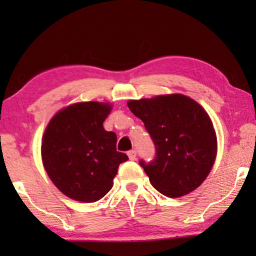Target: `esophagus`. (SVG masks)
<instances>
[{"label": "esophagus", "mask_w": 256, "mask_h": 256, "mask_svg": "<svg viewBox=\"0 0 256 256\" xmlns=\"http://www.w3.org/2000/svg\"><path fill=\"white\" fill-rule=\"evenodd\" d=\"M127 154H128V157H129V160H136V150H135V149H132V150H129V152H128Z\"/></svg>", "instance_id": "esophagus-1"}]
</instances>
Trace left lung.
I'll return each instance as SVG.
<instances>
[{
  "mask_svg": "<svg viewBox=\"0 0 256 256\" xmlns=\"http://www.w3.org/2000/svg\"><path fill=\"white\" fill-rule=\"evenodd\" d=\"M155 144V158L140 166L160 194L177 198L197 188L216 155L212 121L200 104L182 94L128 101Z\"/></svg>",
  "mask_w": 256,
  "mask_h": 256,
  "instance_id": "1",
  "label": "left lung"
}]
</instances>
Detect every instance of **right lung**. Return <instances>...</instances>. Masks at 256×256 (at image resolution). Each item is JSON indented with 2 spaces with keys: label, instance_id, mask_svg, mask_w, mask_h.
I'll use <instances>...</instances> for the list:
<instances>
[{
  "label": "right lung",
  "instance_id": "add662e5",
  "mask_svg": "<svg viewBox=\"0 0 256 256\" xmlns=\"http://www.w3.org/2000/svg\"><path fill=\"white\" fill-rule=\"evenodd\" d=\"M110 104L96 101L64 108L52 118L42 141V160L54 184L68 197L94 202L113 186L128 156L116 150V134L104 128Z\"/></svg>",
  "mask_w": 256,
  "mask_h": 256
}]
</instances>
